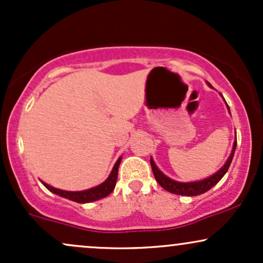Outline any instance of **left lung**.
<instances>
[{
    "instance_id": "left-lung-1",
    "label": "left lung",
    "mask_w": 263,
    "mask_h": 263,
    "mask_svg": "<svg viewBox=\"0 0 263 263\" xmlns=\"http://www.w3.org/2000/svg\"><path fill=\"white\" fill-rule=\"evenodd\" d=\"M208 85L211 87L209 83H208ZM228 108H229V105H228ZM229 112H230V108H229ZM235 149H236V140H235V142H234V146H232L230 157H229L228 161L225 162V164L222 165V167L220 168L216 173H214L213 176L205 178V179H203V180H198V182L182 183V182H177V180L171 179L170 177L164 176V174H163L162 172L158 170V167L156 165V163L152 159V157H151V167H152V171H153V174H155L156 180L158 182V184L162 186L163 189H165L167 192H170V193H173V194L185 195V197H195V195L203 194V193L208 192V190L213 188V186L216 185V184L219 183V180L225 176V173L228 172L229 167H230L232 158H234Z\"/></svg>"
}]
</instances>
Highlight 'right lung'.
<instances>
[{
    "label": "right lung",
    "instance_id": "1",
    "mask_svg": "<svg viewBox=\"0 0 263 263\" xmlns=\"http://www.w3.org/2000/svg\"><path fill=\"white\" fill-rule=\"evenodd\" d=\"M121 157L117 159L116 163H115L112 171H111L110 176L104 183H101L100 185L93 186V188L86 189V190H81V192H68V190H62V189H57L54 186H50L49 184L43 183V185L47 188L48 190L54 193V194L59 195V197L66 198L71 201H77V203L80 204H85V203H91V201H96L99 199L106 198L110 193L114 192L115 185H116V180H117V173H119V165L121 163Z\"/></svg>",
    "mask_w": 263,
    "mask_h": 263
}]
</instances>
